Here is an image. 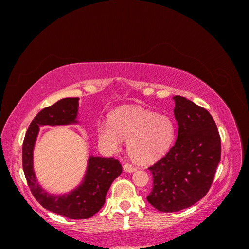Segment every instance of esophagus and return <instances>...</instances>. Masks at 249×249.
Listing matches in <instances>:
<instances>
[{
  "mask_svg": "<svg viewBox=\"0 0 249 249\" xmlns=\"http://www.w3.org/2000/svg\"><path fill=\"white\" fill-rule=\"evenodd\" d=\"M124 170L126 172H134L135 170H136V167L132 166V165H130V164H125V165H124Z\"/></svg>",
  "mask_w": 249,
  "mask_h": 249,
  "instance_id": "1",
  "label": "esophagus"
}]
</instances>
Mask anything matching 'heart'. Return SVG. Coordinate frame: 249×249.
I'll use <instances>...</instances> for the list:
<instances>
[{"label":"heart","instance_id":"1","mask_svg":"<svg viewBox=\"0 0 249 249\" xmlns=\"http://www.w3.org/2000/svg\"><path fill=\"white\" fill-rule=\"evenodd\" d=\"M175 124L166 115L142 107H125L113 113L111 123L97 126L101 144L112 152L123 140L129 141L127 150L134 161L150 163L168 152L175 139Z\"/></svg>","mask_w":249,"mask_h":249}]
</instances>
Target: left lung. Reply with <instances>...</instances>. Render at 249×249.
<instances>
[{"mask_svg":"<svg viewBox=\"0 0 249 249\" xmlns=\"http://www.w3.org/2000/svg\"><path fill=\"white\" fill-rule=\"evenodd\" d=\"M178 138L169 152L148 167L154 186L147 201L161 212L193 206L208 193L220 162L221 141L212 115L186 97L173 96Z\"/></svg>","mask_w":249,"mask_h":249,"instance_id":"obj_1","label":"left lung"}]
</instances>
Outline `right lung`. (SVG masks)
Here are the masks:
<instances>
[{"label":"right lung","instance_id":"add662e5","mask_svg":"<svg viewBox=\"0 0 249 249\" xmlns=\"http://www.w3.org/2000/svg\"><path fill=\"white\" fill-rule=\"evenodd\" d=\"M78 107L79 97H65L42 109L34 117L22 143V168L33 196L44 209L71 219H87L102 209L111 184L122 173L118 160L90 156L81 185L61 195H53L43 190L33 170V149L39 127L77 124Z\"/></svg>","mask_w":249,"mask_h":249}]
</instances>
